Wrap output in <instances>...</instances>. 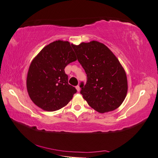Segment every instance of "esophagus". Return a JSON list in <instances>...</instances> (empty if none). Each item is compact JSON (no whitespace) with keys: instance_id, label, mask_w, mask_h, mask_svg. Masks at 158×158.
<instances>
[{"instance_id":"34e87169","label":"esophagus","mask_w":158,"mask_h":158,"mask_svg":"<svg viewBox=\"0 0 158 158\" xmlns=\"http://www.w3.org/2000/svg\"><path fill=\"white\" fill-rule=\"evenodd\" d=\"M76 89H77V91L79 92V91H80V89H81V88H80V86L78 85L76 86Z\"/></svg>"}]
</instances>
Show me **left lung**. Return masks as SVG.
<instances>
[{"label": "left lung", "mask_w": 158, "mask_h": 158, "mask_svg": "<svg viewBox=\"0 0 158 158\" xmlns=\"http://www.w3.org/2000/svg\"><path fill=\"white\" fill-rule=\"evenodd\" d=\"M87 75L80 83V93L96 111L105 113L122 105L127 91L125 70L113 52L103 43L93 41L71 45Z\"/></svg>", "instance_id": "8db88e82"}]
</instances>
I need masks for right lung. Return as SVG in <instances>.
I'll return each mask as SVG.
<instances>
[{"mask_svg": "<svg viewBox=\"0 0 158 158\" xmlns=\"http://www.w3.org/2000/svg\"><path fill=\"white\" fill-rule=\"evenodd\" d=\"M68 41H56L45 46L32 60L26 86L36 106L54 111L66 106L77 89L68 83L65 67L77 60Z\"/></svg>", "mask_w": 158, "mask_h": 158, "instance_id": "obj_1", "label": "right lung"}]
</instances>
